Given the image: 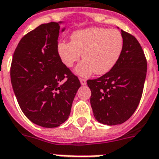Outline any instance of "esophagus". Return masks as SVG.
Returning <instances> with one entry per match:
<instances>
[{
  "label": "esophagus",
  "mask_w": 159,
  "mask_h": 159,
  "mask_svg": "<svg viewBox=\"0 0 159 159\" xmlns=\"http://www.w3.org/2000/svg\"><path fill=\"white\" fill-rule=\"evenodd\" d=\"M80 83H81L82 85H85L87 83V80L83 79V78H80Z\"/></svg>",
  "instance_id": "1"
}]
</instances>
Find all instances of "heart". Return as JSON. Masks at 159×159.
I'll list each match as a JSON object with an SVG mask.
<instances>
[{"label":"heart","mask_w":159,"mask_h":159,"mask_svg":"<svg viewBox=\"0 0 159 159\" xmlns=\"http://www.w3.org/2000/svg\"><path fill=\"white\" fill-rule=\"evenodd\" d=\"M123 37L119 30L92 27L76 30L70 42H60L57 51L66 67H72L81 58L83 60L75 71L79 76L92 72L103 75L113 68L123 52Z\"/></svg>","instance_id":"obj_1"}]
</instances>
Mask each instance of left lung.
Segmentation results:
<instances>
[{"label":"left lung","mask_w":159,"mask_h":159,"mask_svg":"<svg viewBox=\"0 0 159 159\" xmlns=\"http://www.w3.org/2000/svg\"><path fill=\"white\" fill-rule=\"evenodd\" d=\"M123 52L110 71L88 80L90 104L100 123L117 125L124 123L140 103L147 76V62L141 46L129 33L121 30Z\"/></svg>","instance_id":"1"}]
</instances>
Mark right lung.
<instances>
[{
	"label": "right lung",
	"mask_w": 159,
	"mask_h": 159,
	"mask_svg": "<svg viewBox=\"0 0 159 159\" xmlns=\"http://www.w3.org/2000/svg\"><path fill=\"white\" fill-rule=\"evenodd\" d=\"M59 25L42 24L22 37L12 57L10 76L21 110L32 123L55 128L65 123L81 86L57 51Z\"/></svg>",
	"instance_id": "1"
}]
</instances>
